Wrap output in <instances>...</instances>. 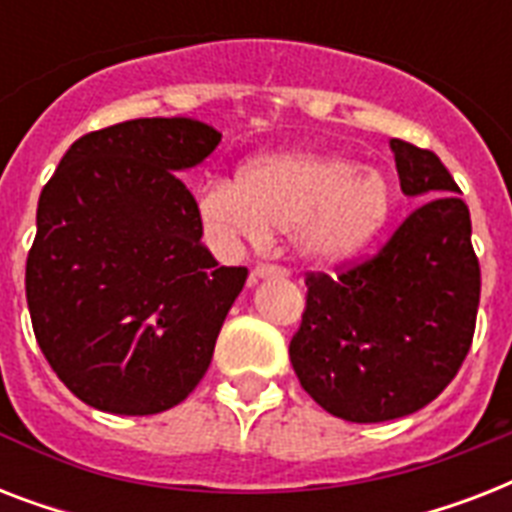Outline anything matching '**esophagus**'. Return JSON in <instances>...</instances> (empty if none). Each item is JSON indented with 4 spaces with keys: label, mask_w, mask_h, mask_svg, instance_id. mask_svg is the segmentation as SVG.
<instances>
[{
    "label": "esophagus",
    "mask_w": 512,
    "mask_h": 512,
    "mask_svg": "<svg viewBox=\"0 0 512 512\" xmlns=\"http://www.w3.org/2000/svg\"><path fill=\"white\" fill-rule=\"evenodd\" d=\"M268 276H287V271L281 268V265H268V263H257L252 268V281L268 279Z\"/></svg>",
    "instance_id": "esophagus-1"
}]
</instances>
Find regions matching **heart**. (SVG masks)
<instances>
[{
    "instance_id": "b5f03b06",
    "label": "heart",
    "mask_w": 512,
    "mask_h": 512,
    "mask_svg": "<svg viewBox=\"0 0 512 512\" xmlns=\"http://www.w3.org/2000/svg\"><path fill=\"white\" fill-rule=\"evenodd\" d=\"M201 220L249 241L292 231L297 255L337 263L374 241L393 212L382 172L324 151L260 156L236 180H212L199 193Z\"/></svg>"
}]
</instances>
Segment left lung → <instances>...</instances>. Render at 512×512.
I'll use <instances>...</instances> for the list:
<instances>
[{
  "label": "left lung",
  "instance_id": "obj_1",
  "mask_svg": "<svg viewBox=\"0 0 512 512\" xmlns=\"http://www.w3.org/2000/svg\"><path fill=\"white\" fill-rule=\"evenodd\" d=\"M417 207L385 247L332 279L308 273L289 361L305 393L348 422H385L428 406L454 380L476 332L481 268L468 204L433 151L390 140Z\"/></svg>",
  "mask_w": 512,
  "mask_h": 512
}]
</instances>
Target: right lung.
Returning a JSON list of instances; mask_svg holds the SVG:
<instances>
[{
	"mask_svg": "<svg viewBox=\"0 0 512 512\" xmlns=\"http://www.w3.org/2000/svg\"><path fill=\"white\" fill-rule=\"evenodd\" d=\"M220 138L185 116L114 124L76 140L42 188L28 313L52 372L100 412H167L212 361L247 268L201 244L180 172Z\"/></svg>",
	"mask_w": 512,
	"mask_h": 512,
	"instance_id": "add662e5",
	"label": "right lung"
}]
</instances>
